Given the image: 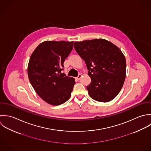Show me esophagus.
Returning <instances> with one entry per match:
<instances>
[{
	"mask_svg": "<svg viewBox=\"0 0 151 151\" xmlns=\"http://www.w3.org/2000/svg\"><path fill=\"white\" fill-rule=\"evenodd\" d=\"M81 77H82V75H81V74H79V75H78V76L76 78V79L78 81H79V80L81 79Z\"/></svg>",
	"mask_w": 151,
	"mask_h": 151,
	"instance_id": "1",
	"label": "esophagus"
}]
</instances>
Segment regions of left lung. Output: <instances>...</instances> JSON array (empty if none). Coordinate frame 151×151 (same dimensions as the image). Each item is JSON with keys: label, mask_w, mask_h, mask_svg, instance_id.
Segmentation results:
<instances>
[{"label": "left lung", "mask_w": 151, "mask_h": 151, "mask_svg": "<svg viewBox=\"0 0 151 151\" xmlns=\"http://www.w3.org/2000/svg\"><path fill=\"white\" fill-rule=\"evenodd\" d=\"M73 45L89 70L91 82L87 90L91 98L100 102L112 100L125 78L126 60L119 48L104 39L75 42Z\"/></svg>", "instance_id": "left-lung-1"}]
</instances>
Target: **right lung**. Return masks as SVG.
I'll return each instance as SVG.
<instances>
[{"instance_id":"right-lung-1","label":"right lung","mask_w":151,"mask_h":151,"mask_svg":"<svg viewBox=\"0 0 151 151\" xmlns=\"http://www.w3.org/2000/svg\"><path fill=\"white\" fill-rule=\"evenodd\" d=\"M73 41H46L31 55L28 76L38 95L47 103L58 106L70 97L75 79L66 76L63 63L73 49Z\"/></svg>"}]
</instances>
